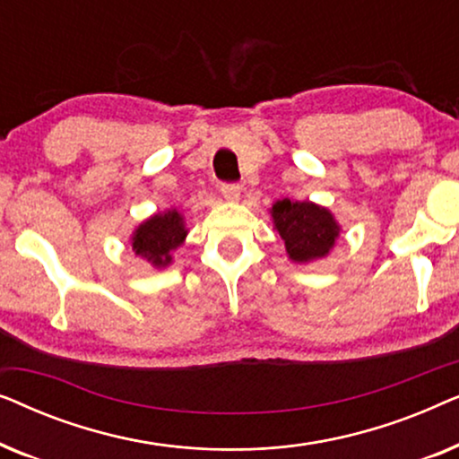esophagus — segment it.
<instances>
[{
    "label": "esophagus",
    "instance_id": "1",
    "mask_svg": "<svg viewBox=\"0 0 459 459\" xmlns=\"http://www.w3.org/2000/svg\"><path fill=\"white\" fill-rule=\"evenodd\" d=\"M240 192H242V187L238 184H223L221 186L223 198L230 200V203H238V200H240Z\"/></svg>",
    "mask_w": 459,
    "mask_h": 459
}]
</instances>
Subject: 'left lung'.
Instances as JSON below:
<instances>
[{"label":"left lung","instance_id":"left-lung-1","mask_svg":"<svg viewBox=\"0 0 459 459\" xmlns=\"http://www.w3.org/2000/svg\"><path fill=\"white\" fill-rule=\"evenodd\" d=\"M273 228L284 240L286 253L294 263L322 259L334 247L341 225L324 206L309 200H278L272 206Z\"/></svg>","mask_w":459,"mask_h":459}]
</instances>
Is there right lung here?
<instances>
[{"label": "right lung", "instance_id": "obj_1", "mask_svg": "<svg viewBox=\"0 0 459 459\" xmlns=\"http://www.w3.org/2000/svg\"><path fill=\"white\" fill-rule=\"evenodd\" d=\"M187 236L184 215L179 211L156 212L146 219L131 236V247L154 267H167L173 261L171 253Z\"/></svg>", "mask_w": 459, "mask_h": 459}]
</instances>
